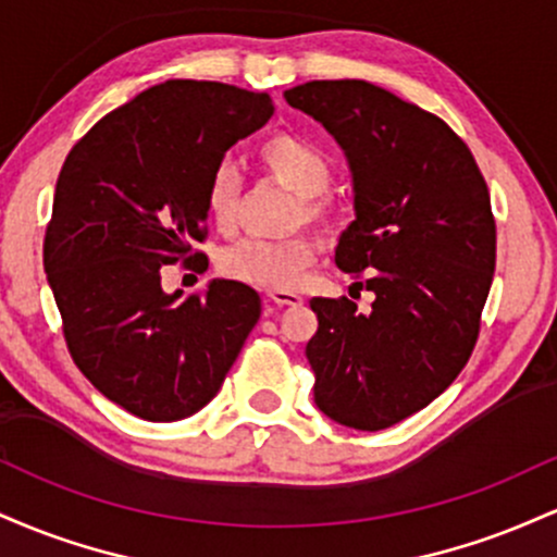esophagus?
Instances as JSON below:
<instances>
[{
	"mask_svg": "<svg viewBox=\"0 0 557 557\" xmlns=\"http://www.w3.org/2000/svg\"><path fill=\"white\" fill-rule=\"evenodd\" d=\"M267 300L274 306H298L304 298L293 290H267Z\"/></svg>",
	"mask_w": 557,
	"mask_h": 557,
	"instance_id": "esophagus-1",
	"label": "esophagus"
}]
</instances>
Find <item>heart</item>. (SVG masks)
I'll return each mask as SVG.
<instances>
[{
  "mask_svg": "<svg viewBox=\"0 0 557 557\" xmlns=\"http://www.w3.org/2000/svg\"><path fill=\"white\" fill-rule=\"evenodd\" d=\"M261 172L298 194L290 222L306 220L327 227L335 216V203L327 188L335 177L332 159L314 140L298 133H272L257 149ZM203 209L220 233H233L240 222L243 183L230 164H220L207 181ZM319 240L309 233L287 235L280 240L243 238L220 253V272L230 280L264 287V290H293L317 257Z\"/></svg>",
  "mask_w": 557,
  "mask_h": 557,
  "instance_id": "heart-1",
  "label": "heart"
}]
</instances>
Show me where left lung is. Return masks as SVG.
<instances>
[{
    "label": "left lung",
    "mask_w": 557,
    "mask_h": 557,
    "mask_svg": "<svg viewBox=\"0 0 557 557\" xmlns=\"http://www.w3.org/2000/svg\"><path fill=\"white\" fill-rule=\"evenodd\" d=\"M341 144L356 220L335 264L374 293L311 298L306 343L314 403L337 424L376 432L437 398L479 337L495 274V216L476 159L437 114L367 81H311L285 91Z\"/></svg>",
    "instance_id": "1"
}]
</instances>
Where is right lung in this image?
<instances>
[{"instance_id":"obj_1","label":"right lung","mask_w":557,"mask_h":557,"mask_svg":"<svg viewBox=\"0 0 557 557\" xmlns=\"http://www.w3.org/2000/svg\"><path fill=\"white\" fill-rule=\"evenodd\" d=\"M274 107L214 81H168L104 114L57 177L44 270L75 367L146 421H177L220 393L259 322L253 287L212 280L203 296L162 290V267L207 238L203 190L230 146Z\"/></svg>"}]
</instances>
